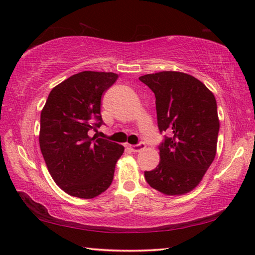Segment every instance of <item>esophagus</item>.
<instances>
[{"label": "esophagus", "instance_id": "esophagus-1", "mask_svg": "<svg viewBox=\"0 0 255 255\" xmlns=\"http://www.w3.org/2000/svg\"><path fill=\"white\" fill-rule=\"evenodd\" d=\"M145 147H146V145H145V143H143V141L139 144H136V145H130V149L132 150V152H139V150L144 149Z\"/></svg>", "mask_w": 255, "mask_h": 255}]
</instances>
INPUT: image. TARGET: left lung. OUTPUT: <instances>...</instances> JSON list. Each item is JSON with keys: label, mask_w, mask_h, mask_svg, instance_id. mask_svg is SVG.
<instances>
[{"label": "left lung", "mask_w": 255, "mask_h": 255, "mask_svg": "<svg viewBox=\"0 0 255 255\" xmlns=\"http://www.w3.org/2000/svg\"><path fill=\"white\" fill-rule=\"evenodd\" d=\"M155 94L159 132L158 165L145 171L150 187L167 196L195 189L216 156L217 103L207 86L189 74L165 71L140 76Z\"/></svg>", "instance_id": "8db88e82"}]
</instances>
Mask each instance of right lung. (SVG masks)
Returning <instances> with one entry per match:
<instances>
[{"label": "right lung", "mask_w": 255, "mask_h": 255, "mask_svg": "<svg viewBox=\"0 0 255 255\" xmlns=\"http://www.w3.org/2000/svg\"><path fill=\"white\" fill-rule=\"evenodd\" d=\"M118 79L115 73L84 71L51 90L40 115L39 144L56 184L84 199L110 187L124 146L96 135L103 125L101 97Z\"/></svg>", "instance_id": "add662e5"}]
</instances>
